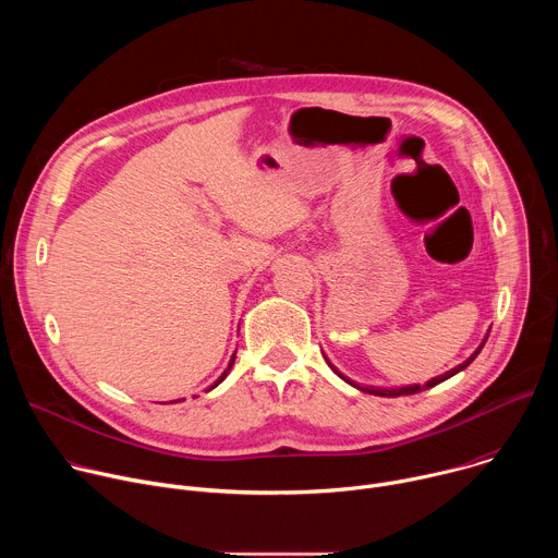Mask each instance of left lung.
Instances as JSON below:
<instances>
[{"label":"left lung","mask_w":558,"mask_h":558,"mask_svg":"<svg viewBox=\"0 0 558 558\" xmlns=\"http://www.w3.org/2000/svg\"><path fill=\"white\" fill-rule=\"evenodd\" d=\"M488 336H490V331H488ZM486 340L488 338H484V342L480 344V349H476L465 362H461L459 366H454L452 371H448V373H444V375H437V377H433L430 381H426L424 386H420V384H411V386H397V388H381V386H362V384H357V381H353V379H349L347 375H342L331 362H329V357H325L327 360V364L333 368V373L338 375V377H342L347 384H351V386H355L357 390H362V392H368V395H379V397H400V395H415V392H420V390H426V388H433V386H437V384H441V381H446L448 377H452V375H457L459 371H463L476 355L482 353V349H484V344H486Z\"/></svg>","instance_id":"obj_1"}]
</instances>
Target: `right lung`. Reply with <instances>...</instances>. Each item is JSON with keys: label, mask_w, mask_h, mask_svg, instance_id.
I'll list each match as a JSON object with an SVG mask.
<instances>
[{"label": "right lung", "mask_w": 558, "mask_h": 558, "mask_svg": "<svg viewBox=\"0 0 558 558\" xmlns=\"http://www.w3.org/2000/svg\"><path fill=\"white\" fill-rule=\"evenodd\" d=\"M233 360H235V353H233V355H231V360H229V364H227V368H225V373H222V375H220V377H218V379H216V381H214V386H209V390H211V388H216V386H218V384H220V381H222V379H225V377H227V373H229V371H231V366H233Z\"/></svg>", "instance_id": "obj_1"}]
</instances>
